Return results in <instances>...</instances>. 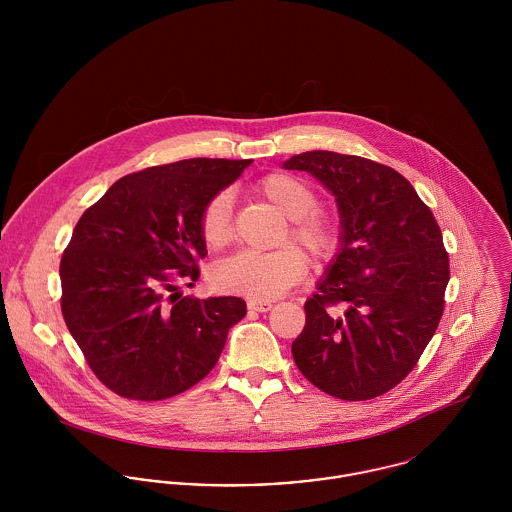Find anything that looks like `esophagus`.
I'll return each mask as SVG.
<instances>
[{"label": "esophagus", "instance_id": "esophagus-1", "mask_svg": "<svg viewBox=\"0 0 512 512\" xmlns=\"http://www.w3.org/2000/svg\"><path fill=\"white\" fill-rule=\"evenodd\" d=\"M246 305L250 311H270L272 309V301H266V299H248Z\"/></svg>", "mask_w": 512, "mask_h": 512}]
</instances>
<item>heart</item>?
Listing matches in <instances>:
<instances>
[{
    "label": "heart",
    "mask_w": 512,
    "mask_h": 512,
    "mask_svg": "<svg viewBox=\"0 0 512 512\" xmlns=\"http://www.w3.org/2000/svg\"><path fill=\"white\" fill-rule=\"evenodd\" d=\"M258 193L288 222L284 242L293 240L317 262H331L343 248V224L331 211L319 207V193L292 173H270L260 179ZM201 236L209 248H224L234 236L232 195L215 193L201 211ZM307 274L305 254L286 244L274 252H238L219 262L213 284L220 292L272 299L290 290Z\"/></svg>",
    "instance_id": "b5f03b06"
}]
</instances>
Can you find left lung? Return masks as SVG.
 I'll return each instance as SVG.
<instances>
[{
    "label": "left lung",
    "mask_w": 512,
    "mask_h": 512,
    "mask_svg": "<svg viewBox=\"0 0 512 512\" xmlns=\"http://www.w3.org/2000/svg\"><path fill=\"white\" fill-rule=\"evenodd\" d=\"M284 167L311 173L337 197L345 232L305 301L293 361L329 396H382L418 365L443 315L449 256L438 220L406 177L372 159L305 151Z\"/></svg>",
    "instance_id": "left-lung-1"
}]
</instances>
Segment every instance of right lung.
Here are the masks:
<instances>
[{
	"label": "right lung",
	"mask_w": 512,
	"mask_h": 512,
	"mask_svg": "<svg viewBox=\"0 0 512 512\" xmlns=\"http://www.w3.org/2000/svg\"><path fill=\"white\" fill-rule=\"evenodd\" d=\"M250 159L195 157L118 179L84 211L61 258V309L96 378L118 396H177L217 365L240 297H181L207 256L205 203Z\"/></svg>",
	"instance_id": "1"
}]
</instances>
